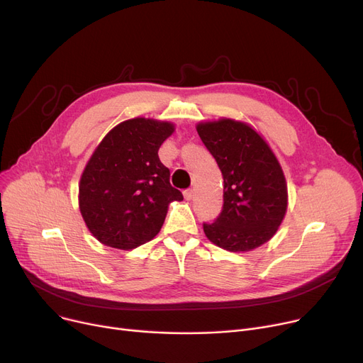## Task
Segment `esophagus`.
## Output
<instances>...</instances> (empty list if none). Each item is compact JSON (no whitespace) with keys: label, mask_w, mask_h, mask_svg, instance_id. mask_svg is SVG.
Listing matches in <instances>:
<instances>
[{"label":"esophagus","mask_w":363,"mask_h":363,"mask_svg":"<svg viewBox=\"0 0 363 363\" xmlns=\"http://www.w3.org/2000/svg\"><path fill=\"white\" fill-rule=\"evenodd\" d=\"M184 197H185V200H193V197H194V191H193V189H185V191H184Z\"/></svg>","instance_id":"34e87169"}]
</instances>
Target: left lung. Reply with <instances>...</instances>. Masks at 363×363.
Wrapping results in <instances>:
<instances>
[{
	"label": "left lung",
	"instance_id": "8db88e82",
	"mask_svg": "<svg viewBox=\"0 0 363 363\" xmlns=\"http://www.w3.org/2000/svg\"><path fill=\"white\" fill-rule=\"evenodd\" d=\"M197 132L223 178V206L206 237L228 252H250L269 241L287 211V184L274 152L249 125L206 122Z\"/></svg>",
	"mask_w": 363,
	"mask_h": 363
}]
</instances>
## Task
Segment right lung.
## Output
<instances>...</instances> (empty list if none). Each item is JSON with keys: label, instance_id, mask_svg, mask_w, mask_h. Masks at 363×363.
Instances as JSON below:
<instances>
[{"label": "right lung", "instance_id": "obj_1", "mask_svg": "<svg viewBox=\"0 0 363 363\" xmlns=\"http://www.w3.org/2000/svg\"><path fill=\"white\" fill-rule=\"evenodd\" d=\"M174 129L167 122L129 119L114 126L94 151L79 184V208L88 230L103 244L135 249L157 235L169 203L184 200L157 155Z\"/></svg>", "mask_w": 363, "mask_h": 363}]
</instances>
